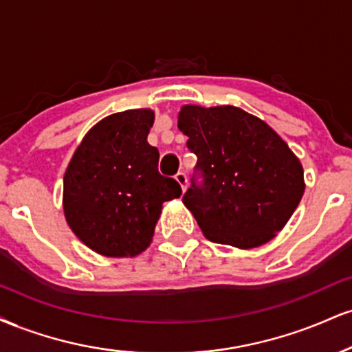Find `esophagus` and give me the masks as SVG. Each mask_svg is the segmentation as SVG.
Returning <instances> with one entry per match:
<instances>
[{"label":"esophagus","mask_w":352,"mask_h":352,"mask_svg":"<svg viewBox=\"0 0 352 352\" xmlns=\"http://www.w3.org/2000/svg\"><path fill=\"white\" fill-rule=\"evenodd\" d=\"M175 180H177V184L180 185V188L185 192V188H187V175H185L184 172H179L175 175Z\"/></svg>","instance_id":"1"}]
</instances>
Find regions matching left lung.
<instances>
[{
  "label": "left lung",
  "instance_id": "left-lung-1",
  "mask_svg": "<svg viewBox=\"0 0 352 352\" xmlns=\"http://www.w3.org/2000/svg\"><path fill=\"white\" fill-rule=\"evenodd\" d=\"M177 125L204 175L182 199L201 233L240 250L273 240L305 193L302 165L288 144L235 106L185 104Z\"/></svg>",
  "mask_w": 352,
  "mask_h": 352
}]
</instances>
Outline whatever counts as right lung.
Listing matches in <instances>:
<instances>
[{
	"label": "right lung",
	"instance_id": "add662e5",
	"mask_svg": "<svg viewBox=\"0 0 352 352\" xmlns=\"http://www.w3.org/2000/svg\"><path fill=\"white\" fill-rule=\"evenodd\" d=\"M152 109H129L99 120L84 135L64 173L67 225L92 252L137 256L152 243L164 201L180 185L159 173V151L147 142Z\"/></svg>",
	"mask_w": 352,
	"mask_h": 352
}]
</instances>
